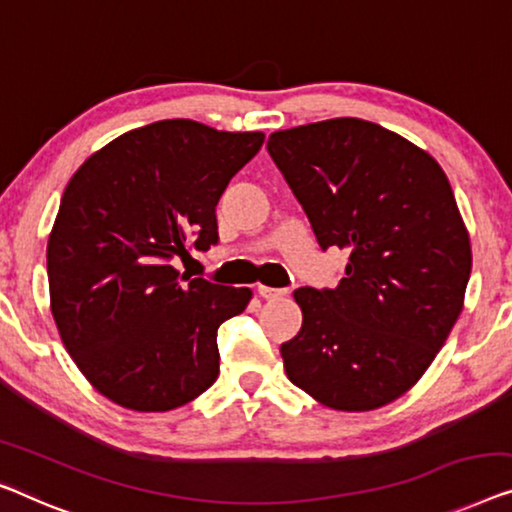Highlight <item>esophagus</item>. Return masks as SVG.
I'll return each mask as SVG.
<instances>
[{"instance_id": "1", "label": "esophagus", "mask_w": 512, "mask_h": 512, "mask_svg": "<svg viewBox=\"0 0 512 512\" xmlns=\"http://www.w3.org/2000/svg\"><path fill=\"white\" fill-rule=\"evenodd\" d=\"M288 291L286 288H270V286H258V295H261L263 300H279L284 298Z\"/></svg>"}]
</instances>
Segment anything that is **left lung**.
Masks as SVG:
<instances>
[{"label": "left lung", "instance_id": "1", "mask_svg": "<svg viewBox=\"0 0 512 512\" xmlns=\"http://www.w3.org/2000/svg\"><path fill=\"white\" fill-rule=\"evenodd\" d=\"M268 152L318 247L348 251L337 288L293 293L302 328L281 344L288 379L337 411L395 402L448 339L471 277L446 173L406 138L355 117L274 131Z\"/></svg>", "mask_w": 512, "mask_h": 512}]
</instances>
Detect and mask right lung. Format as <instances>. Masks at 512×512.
I'll return each instance as SVG.
<instances>
[{
    "label": "right lung",
    "instance_id": "obj_1",
    "mask_svg": "<svg viewBox=\"0 0 512 512\" xmlns=\"http://www.w3.org/2000/svg\"><path fill=\"white\" fill-rule=\"evenodd\" d=\"M263 140L161 120L122 133L66 184L50 309L80 372L124 409H177L217 381V330L251 291L180 277L173 261L219 242V198Z\"/></svg>",
    "mask_w": 512,
    "mask_h": 512
}]
</instances>
